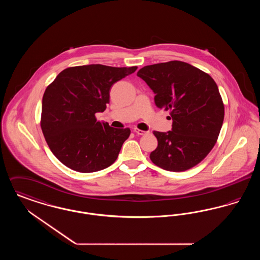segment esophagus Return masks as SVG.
<instances>
[{"label": "esophagus", "mask_w": 260, "mask_h": 260, "mask_svg": "<svg viewBox=\"0 0 260 260\" xmlns=\"http://www.w3.org/2000/svg\"><path fill=\"white\" fill-rule=\"evenodd\" d=\"M134 132L136 133V135H138V136H145V135H147V134H148V132H145V131H141V129H139V128H136V127L134 128Z\"/></svg>", "instance_id": "34e87169"}]
</instances>
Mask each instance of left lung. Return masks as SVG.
<instances>
[{
	"label": "left lung",
	"instance_id": "obj_1",
	"mask_svg": "<svg viewBox=\"0 0 260 260\" xmlns=\"http://www.w3.org/2000/svg\"><path fill=\"white\" fill-rule=\"evenodd\" d=\"M137 76L155 93L157 107L170 110L173 120L172 131L153 133L158 147L151 152V161L170 172L193 168L213 148L222 126L217 85L210 75L177 60L144 66Z\"/></svg>",
	"mask_w": 260,
	"mask_h": 260
}]
</instances>
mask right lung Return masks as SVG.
Here are the masks:
<instances>
[{
	"mask_svg": "<svg viewBox=\"0 0 260 260\" xmlns=\"http://www.w3.org/2000/svg\"><path fill=\"white\" fill-rule=\"evenodd\" d=\"M136 69L101 64L75 66L63 70L47 87L41 127L51 152L67 168L94 173L117 160L131 129L99 122L95 113L106 109L112 86Z\"/></svg>",
	"mask_w": 260,
	"mask_h": 260,
	"instance_id": "obj_1",
	"label": "right lung"
}]
</instances>
